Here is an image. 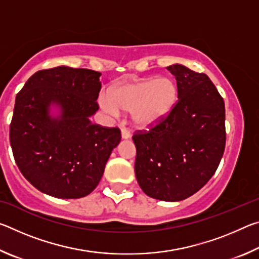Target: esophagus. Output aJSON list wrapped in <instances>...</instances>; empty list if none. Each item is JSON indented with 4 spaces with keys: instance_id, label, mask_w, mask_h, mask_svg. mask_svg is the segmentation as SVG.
<instances>
[{
    "instance_id": "1",
    "label": "esophagus",
    "mask_w": 259,
    "mask_h": 259,
    "mask_svg": "<svg viewBox=\"0 0 259 259\" xmlns=\"http://www.w3.org/2000/svg\"><path fill=\"white\" fill-rule=\"evenodd\" d=\"M121 136H122V138H124V139H128V138H130V136H131V134H130V130H129V129H126L125 126H123V128L121 129Z\"/></svg>"
}]
</instances>
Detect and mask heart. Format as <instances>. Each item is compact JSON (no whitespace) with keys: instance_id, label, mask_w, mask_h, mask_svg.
Here are the masks:
<instances>
[{"instance_id":"b5f03b06","label":"heart","mask_w":259,"mask_h":259,"mask_svg":"<svg viewBox=\"0 0 259 259\" xmlns=\"http://www.w3.org/2000/svg\"><path fill=\"white\" fill-rule=\"evenodd\" d=\"M177 98L178 90L172 80L151 77L114 88L111 95H100L99 102L111 115H119V109L131 112L135 124L151 126L169 115Z\"/></svg>"}]
</instances>
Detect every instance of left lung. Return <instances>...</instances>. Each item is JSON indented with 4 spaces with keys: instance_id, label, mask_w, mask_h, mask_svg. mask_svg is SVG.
<instances>
[{
    "instance_id": "left-lung-1",
    "label": "left lung",
    "mask_w": 259,
    "mask_h": 259,
    "mask_svg": "<svg viewBox=\"0 0 259 259\" xmlns=\"http://www.w3.org/2000/svg\"><path fill=\"white\" fill-rule=\"evenodd\" d=\"M166 69L177 80L178 100L165 119L134 134L135 174L151 198L181 201L216 172L226 143L225 104L204 73L178 64Z\"/></svg>"
}]
</instances>
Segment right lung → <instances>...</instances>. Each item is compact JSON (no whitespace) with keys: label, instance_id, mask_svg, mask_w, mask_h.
<instances>
[{"label":"right lung","instance_id":"obj_1","mask_svg":"<svg viewBox=\"0 0 259 259\" xmlns=\"http://www.w3.org/2000/svg\"><path fill=\"white\" fill-rule=\"evenodd\" d=\"M100 73L59 66L28 78L16 97L10 144L20 172L38 191L59 199H78L93 192L121 131L93 123L102 89ZM59 103V119L47 115Z\"/></svg>","mask_w":259,"mask_h":259}]
</instances>
